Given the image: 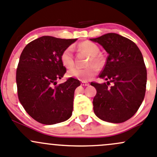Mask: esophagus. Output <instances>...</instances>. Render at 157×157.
Instances as JSON below:
<instances>
[{
  "mask_svg": "<svg viewBox=\"0 0 157 157\" xmlns=\"http://www.w3.org/2000/svg\"><path fill=\"white\" fill-rule=\"evenodd\" d=\"M89 84H90V83H89L88 82H86V81H82V83H81V85H82V86H89Z\"/></svg>",
  "mask_w": 157,
  "mask_h": 157,
  "instance_id": "34e87169",
  "label": "esophagus"
}]
</instances>
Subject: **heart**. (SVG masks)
Here are the masks:
<instances>
[{"label":"heart","mask_w":157,"mask_h":157,"mask_svg":"<svg viewBox=\"0 0 157 157\" xmlns=\"http://www.w3.org/2000/svg\"><path fill=\"white\" fill-rule=\"evenodd\" d=\"M79 49L83 51L89 55H90V59L89 64H96L98 66H101L103 63V59L100 55H99V48L96 44L90 42V41H84L81 42L78 45ZM61 62L64 67L67 69L72 68L74 66V54H73L72 47H67L64 49L61 55ZM94 64L89 66L84 69L80 68H74L70 70L67 73V75L71 77H75V78L81 80L83 81L90 80L94 76L96 75L98 73L97 66Z\"/></svg>","instance_id":"heart-1"}]
</instances>
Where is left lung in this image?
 <instances>
[{
	"mask_svg": "<svg viewBox=\"0 0 157 157\" xmlns=\"http://www.w3.org/2000/svg\"><path fill=\"white\" fill-rule=\"evenodd\" d=\"M90 40L98 42L109 54L99 75L107 83H90L96 90L94 113L105 121L124 122L137 112L144 99L147 69L143 55L134 42L116 33Z\"/></svg>",
	"mask_w": 157,
	"mask_h": 157,
	"instance_id": "8db88e82",
	"label": "left lung"
}]
</instances>
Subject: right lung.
Wrapping results in <instances>:
<instances>
[{
	"mask_svg": "<svg viewBox=\"0 0 157 157\" xmlns=\"http://www.w3.org/2000/svg\"><path fill=\"white\" fill-rule=\"evenodd\" d=\"M76 40L42 36L27 44L20 55L16 75L19 100L38 122L57 124L72 115L74 91L80 81L70 77L57 84V80L66 73L61 53Z\"/></svg>",
	"mask_w": 157,
	"mask_h": 157,
	"instance_id": "add662e5",
	"label": "right lung"
}]
</instances>
